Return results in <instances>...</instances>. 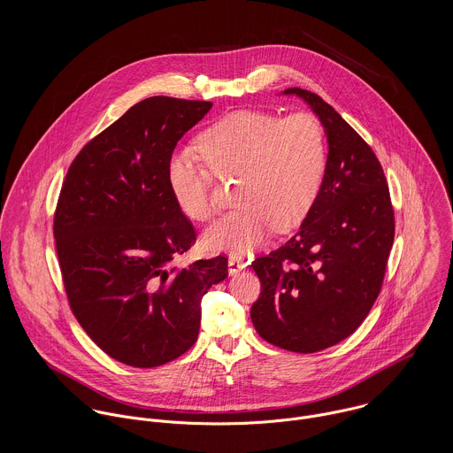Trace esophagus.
I'll return each instance as SVG.
<instances>
[{"label":"esophagus","instance_id":"obj_1","mask_svg":"<svg viewBox=\"0 0 453 453\" xmlns=\"http://www.w3.org/2000/svg\"><path fill=\"white\" fill-rule=\"evenodd\" d=\"M248 266V259L241 258V257H230L228 258V272L234 275L241 270H244Z\"/></svg>","mask_w":453,"mask_h":453}]
</instances>
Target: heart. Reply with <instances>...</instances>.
Wrapping results in <instances>:
<instances>
[{
    "instance_id": "heart-1",
    "label": "heart",
    "mask_w": 453,
    "mask_h": 453,
    "mask_svg": "<svg viewBox=\"0 0 453 453\" xmlns=\"http://www.w3.org/2000/svg\"><path fill=\"white\" fill-rule=\"evenodd\" d=\"M209 172L187 151L167 162V185L180 209L195 221L214 216L211 173L239 176V209L225 214L203 235L207 248L246 255L266 241L273 226H296L311 211L323 185L326 137L311 113L277 119L263 111H235L198 137Z\"/></svg>"
}]
</instances>
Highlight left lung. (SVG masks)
<instances>
[{"label": "left lung", "mask_w": 453, "mask_h": 453, "mask_svg": "<svg viewBox=\"0 0 453 453\" xmlns=\"http://www.w3.org/2000/svg\"><path fill=\"white\" fill-rule=\"evenodd\" d=\"M327 137L323 185L300 230L251 266L261 282L251 319L259 336L291 352H319L352 334L372 311L394 242L384 169L368 142L303 88Z\"/></svg>", "instance_id": "1"}]
</instances>
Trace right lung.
Here are the masks:
<instances>
[{"label": "right lung", "mask_w": 453, "mask_h": 453, "mask_svg": "<svg viewBox=\"0 0 453 453\" xmlns=\"http://www.w3.org/2000/svg\"><path fill=\"white\" fill-rule=\"evenodd\" d=\"M211 108L165 96L134 104L81 148L59 195L54 237L69 307L110 357L134 368L185 354L202 296L228 277L223 255L171 265L196 235L169 190L167 162Z\"/></svg>", "instance_id": "1"}]
</instances>
